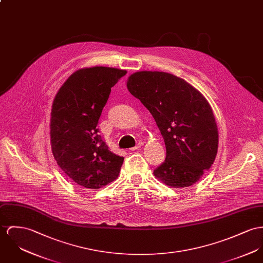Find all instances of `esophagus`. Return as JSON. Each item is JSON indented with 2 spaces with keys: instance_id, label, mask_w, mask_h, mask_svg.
Returning <instances> with one entry per match:
<instances>
[{
  "instance_id": "esophagus-1",
  "label": "esophagus",
  "mask_w": 263,
  "mask_h": 263,
  "mask_svg": "<svg viewBox=\"0 0 263 263\" xmlns=\"http://www.w3.org/2000/svg\"><path fill=\"white\" fill-rule=\"evenodd\" d=\"M143 145V143H138L135 147H132L131 148V151H135V150H138V149H140L141 148V146Z\"/></svg>"
}]
</instances>
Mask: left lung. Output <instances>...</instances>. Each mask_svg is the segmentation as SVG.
<instances>
[{"label":"left lung","instance_id":"left-lung-1","mask_svg":"<svg viewBox=\"0 0 263 263\" xmlns=\"http://www.w3.org/2000/svg\"><path fill=\"white\" fill-rule=\"evenodd\" d=\"M127 88L152 114L165 142L166 159L155 177L173 188L196 183L218 149V129L206 98L184 79L158 71L133 73Z\"/></svg>","mask_w":263,"mask_h":263}]
</instances>
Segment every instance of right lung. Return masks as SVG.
I'll list each match as a JSON object with an SVG mask.
<instances>
[{
  "instance_id": "add662e5",
  "label": "right lung",
  "mask_w": 263,
  "mask_h": 263,
  "mask_svg": "<svg viewBox=\"0 0 263 263\" xmlns=\"http://www.w3.org/2000/svg\"><path fill=\"white\" fill-rule=\"evenodd\" d=\"M126 70L96 66L74 72L61 86L51 111L52 153L78 185L99 189L117 179L124 157L112 153L97 124L111 88Z\"/></svg>"
}]
</instances>
